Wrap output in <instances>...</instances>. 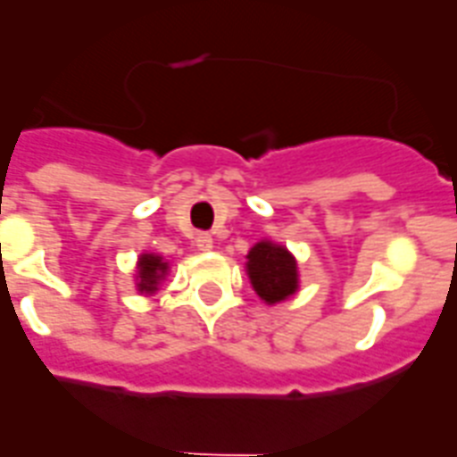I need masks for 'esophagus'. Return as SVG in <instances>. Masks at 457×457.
Wrapping results in <instances>:
<instances>
[{"instance_id":"1","label":"esophagus","mask_w":457,"mask_h":457,"mask_svg":"<svg viewBox=\"0 0 457 457\" xmlns=\"http://www.w3.org/2000/svg\"><path fill=\"white\" fill-rule=\"evenodd\" d=\"M195 247H198L200 252H208V249H212V237H210L208 232H200L198 237H195Z\"/></svg>"}]
</instances>
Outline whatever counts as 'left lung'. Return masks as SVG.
Masks as SVG:
<instances>
[{"label": "left lung", "instance_id": "left-lung-1", "mask_svg": "<svg viewBox=\"0 0 457 457\" xmlns=\"http://www.w3.org/2000/svg\"><path fill=\"white\" fill-rule=\"evenodd\" d=\"M247 259L252 287L267 303H278L296 291V259L291 257L281 245L259 242L252 247Z\"/></svg>", "mask_w": 457, "mask_h": 457}]
</instances>
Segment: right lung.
<instances>
[{
	"label": "right lung",
	"mask_w": 457,
	"mask_h": 457,
	"mask_svg": "<svg viewBox=\"0 0 457 457\" xmlns=\"http://www.w3.org/2000/svg\"><path fill=\"white\" fill-rule=\"evenodd\" d=\"M169 264L161 257H154V254H144L139 259V291H156V284L161 281V277L166 274Z\"/></svg>",
	"instance_id": "add662e5"
}]
</instances>
